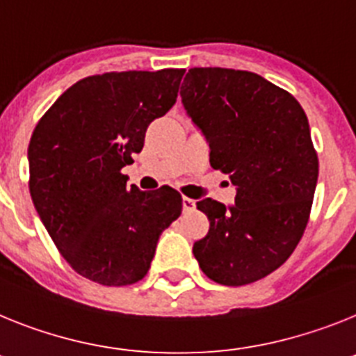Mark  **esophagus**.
<instances>
[{"instance_id":"1","label":"esophagus","mask_w":356,"mask_h":356,"mask_svg":"<svg viewBox=\"0 0 356 356\" xmlns=\"http://www.w3.org/2000/svg\"><path fill=\"white\" fill-rule=\"evenodd\" d=\"M195 209V200L188 199V197H182V211L190 213Z\"/></svg>"}]
</instances>
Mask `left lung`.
Segmentation results:
<instances>
[{
    "label": "left lung",
    "mask_w": 356,
    "mask_h": 356,
    "mask_svg": "<svg viewBox=\"0 0 356 356\" xmlns=\"http://www.w3.org/2000/svg\"><path fill=\"white\" fill-rule=\"evenodd\" d=\"M181 97L211 166L236 186L229 208L197 202L209 231L193 254L215 283H254L285 264L307 229L319 175L307 114L285 89L227 67L190 70Z\"/></svg>",
    "instance_id": "8db88e82"
}]
</instances>
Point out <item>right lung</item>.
I'll list each match as a JSON object with an SVG mask.
<instances>
[{
  "label": "right lung",
  "mask_w": 356,
  "mask_h": 356,
  "mask_svg": "<svg viewBox=\"0 0 356 356\" xmlns=\"http://www.w3.org/2000/svg\"><path fill=\"white\" fill-rule=\"evenodd\" d=\"M184 70L122 71L79 80L57 98L29 145L30 195L58 252L105 286L147 276L161 233L182 211L174 188L127 186L150 122L177 100Z\"/></svg>",
  "instance_id": "add662e5"
}]
</instances>
